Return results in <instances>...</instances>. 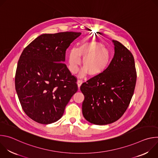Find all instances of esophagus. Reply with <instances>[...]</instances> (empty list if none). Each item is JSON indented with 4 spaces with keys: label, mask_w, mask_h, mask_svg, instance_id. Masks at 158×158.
<instances>
[{
    "label": "esophagus",
    "mask_w": 158,
    "mask_h": 158,
    "mask_svg": "<svg viewBox=\"0 0 158 158\" xmlns=\"http://www.w3.org/2000/svg\"><path fill=\"white\" fill-rule=\"evenodd\" d=\"M82 83V80H78V81H77V86H78V88H79V89H80V87H81Z\"/></svg>",
    "instance_id": "1"
}]
</instances>
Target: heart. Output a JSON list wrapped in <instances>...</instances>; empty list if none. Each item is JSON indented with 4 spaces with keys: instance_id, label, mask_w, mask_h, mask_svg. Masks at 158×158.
<instances>
[{
    "instance_id": "obj_1",
    "label": "heart",
    "mask_w": 158,
    "mask_h": 158,
    "mask_svg": "<svg viewBox=\"0 0 158 158\" xmlns=\"http://www.w3.org/2000/svg\"><path fill=\"white\" fill-rule=\"evenodd\" d=\"M82 59L84 67L80 71L79 76L83 77L88 73L91 76L101 74L106 68L110 58L109 50L103 45L96 41L84 42L78 48L71 49L67 56L68 68L73 74L77 73Z\"/></svg>"
}]
</instances>
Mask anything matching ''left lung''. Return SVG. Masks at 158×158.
<instances>
[{
    "label": "left lung",
    "instance_id": "left-lung-1",
    "mask_svg": "<svg viewBox=\"0 0 158 158\" xmlns=\"http://www.w3.org/2000/svg\"><path fill=\"white\" fill-rule=\"evenodd\" d=\"M114 57L100 74L84 82L82 110L84 118L94 124L106 125L118 120L126 110L136 82V71L131 52L112 40Z\"/></svg>",
    "mask_w": 158,
    "mask_h": 158
}]
</instances>
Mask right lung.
<instances>
[{
	"mask_svg": "<svg viewBox=\"0 0 158 158\" xmlns=\"http://www.w3.org/2000/svg\"><path fill=\"white\" fill-rule=\"evenodd\" d=\"M81 32L44 34L24 49L15 77L16 92L25 113L43 124L56 122L77 92L76 79L66 65L65 52Z\"/></svg>",
	"mask_w": 158,
	"mask_h": 158,
	"instance_id": "1",
	"label": "right lung"
}]
</instances>
